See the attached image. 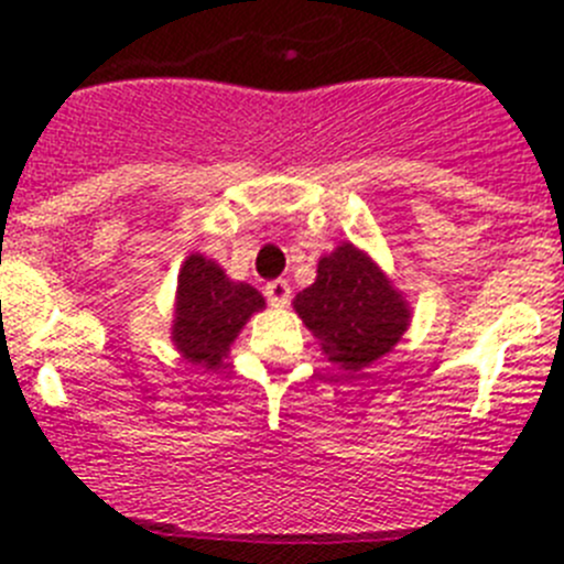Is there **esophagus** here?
Here are the masks:
<instances>
[{
  "instance_id": "1",
  "label": "esophagus",
  "mask_w": 564,
  "mask_h": 564,
  "mask_svg": "<svg viewBox=\"0 0 564 564\" xmlns=\"http://www.w3.org/2000/svg\"><path fill=\"white\" fill-rule=\"evenodd\" d=\"M265 296L273 307H285L291 302V285H288V279H273L265 285Z\"/></svg>"
}]
</instances>
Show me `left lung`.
<instances>
[{"label":"left lung","mask_w":564,"mask_h":564,"mask_svg":"<svg viewBox=\"0 0 564 564\" xmlns=\"http://www.w3.org/2000/svg\"><path fill=\"white\" fill-rule=\"evenodd\" d=\"M322 352L344 372H361L401 341L410 305L361 248L341 242L318 259L316 282L293 299Z\"/></svg>","instance_id":"obj_1"}]
</instances>
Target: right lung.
<instances>
[{"label": "right lung", "instance_id": "add662e5", "mask_svg": "<svg viewBox=\"0 0 564 564\" xmlns=\"http://www.w3.org/2000/svg\"><path fill=\"white\" fill-rule=\"evenodd\" d=\"M265 299L246 282H231L217 262L192 253L177 276L172 341L192 364L214 370Z\"/></svg>", "mask_w": 564, "mask_h": 564}]
</instances>
